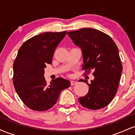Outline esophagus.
Masks as SVG:
<instances>
[{"label":"esophagus","instance_id":"1","mask_svg":"<svg viewBox=\"0 0 135 135\" xmlns=\"http://www.w3.org/2000/svg\"><path fill=\"white\" fill-rule=\"evenodd\" d=\"M76 84H77V82L75 81V80H71V82H70L71 86H74V85Z\"/></svg>","mask_w":135,"mask_h":135}]
</instances>
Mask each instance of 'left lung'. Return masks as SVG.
Returning a JSON list of instances; mask_svg holds the SVG:
<instances>
[{
    "label": "left lung",
    "instance_id": "8db88e82",
    "mask_svg": "<svg viewBox=\"0 0 135 135\" xmlns=\"http://www.w3.org/2000/svg\"><path fill=\"white\" fill-rule=\"evenodd\" d=\"M69 37L83 52V69L94 71L86 95L79 98L84 107L91 110L102 108L110 103L117 93L122 71L119 50L112 38L100 30L84 28L69 32Z\"/></svg>",
    "mask_w": 135,
    "mask_h": 135
}]
</instances>
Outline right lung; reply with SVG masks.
Masks as SVG:
<instances>
[{
    "mask_svg": "<svg viewBox=\"0 0 135 135\" xmlns=\"http://www.w3.org/2000/svg\"><path fill=\"white\" fill-rule=\"evenodd\" d=\"M66 33H41L25 42L18 51L13 64V84L20 99L33 110L52 107L61 91L70 86V80L61 77L47 84L44 77L46 65L51 64L55 49Z\"/></svg>",
    "mask_w": 135,
    "mask_h": 135,
    "instance_id": "obj_1",
    "label": "right lung"
}]
</instances>
